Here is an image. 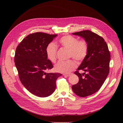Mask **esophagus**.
Segmentation results:
<instances>
[{
	"label": "esophagus",
	"instance_id": "esophagus-1",
	"mask_svg": "<svg viewBox=\"0 0 123 123\" xmlns=\"http://www.w3.org/2000/svg\"><path fill=\"white\" fill-rule=\"evenodd\" d=\"M64 75L66 76H69L70 75V74L69 73H67V74H64Z\"/></svg>",
	"mask_w": 123,
	"mask_h": 123
}]
</instances>
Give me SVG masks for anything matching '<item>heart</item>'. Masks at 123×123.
<instances>
[{
  "label": "heart",
  "instance_id": "b5f03b06",
  "mask_svg": "<svg viewBox=\"0 0 123 123\" xmlns=\"http://www.w3.org/2000/svg\"><path fill=\"white\" fill-rule=\"evenodd\" d=\"M61 45L70 52V57H72L77 62H80L86 56L88 52V45L85 40H79L75 37L66 35L62 37L59 40ZM57 46L51 43L47 46L46 53L47 58L52 62H54L56 59ZM76 64L74 61L68 62H59L55 65L54 69L56 72L68 73L74 70L76 67Z\"/></svg>",
  "mask_w": 123,
  "mask_h": 123
}]
</instances>
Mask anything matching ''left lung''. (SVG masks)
Returning a JSON list of instances; mask_svg holds the SVG:
<instances>
[{"instance_id": "8db88e82", "label": "left lung", "mask_w": 123, "mask_h": 123, "mask_svg": "<svg viewBox=\"0 0 123 123\" xmlns=\"http://www.w3.org/2000/svg\"><path fill=\"white\" fill-rule=\"evenodd\" d=\"M72 34L84 38L88 45L86 56L74 72L79 78V83L72 86L75 94L86 97L97 92L105 81L109 72L110 54L105 40L96 33L85 30ZM79 70L86 73L80 74Z\"/></svg>"}]
</instances>
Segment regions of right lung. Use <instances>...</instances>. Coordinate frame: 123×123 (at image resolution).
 I'll list each match as a JSON object with an SVG mask.
<instances>
[{"instance_id":"1","label":"right lung","mask_w":123,"mask_h":123,"mask_svg":"<svg viewBox=\"0 0 123 123\" xmlns=\"http://www.w3.org/2000/svg\"><path fill=\"white\" fill-rule=\"evenodd\" d=\"M57 34L36 32L25 37L17 46L14 62L21 83L32 94L41 98L49 96L55 90L58 73H46L53 67L47 58V46Z\"/></svg>"}]
</instances>
